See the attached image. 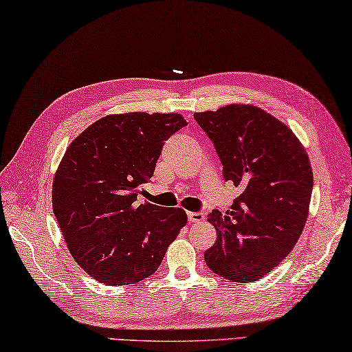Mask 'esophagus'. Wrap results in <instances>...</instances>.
<instances>
[{
    "instance_id": "obj_1",
    "label": "esophagus",
    "mask_w": 352,
    "mask_h": 352,
    "mask_svg": "<svg viewBox=\"0 0 352 352\" xmlns=\"http://www.w3.org/2000/svg\"><path fill=\"white\" fill-rule=\"evenodd\" d=\"M187 218L190 223H203L206 220V215L203 212H188Z\"/></svg>"
}]
</instances>
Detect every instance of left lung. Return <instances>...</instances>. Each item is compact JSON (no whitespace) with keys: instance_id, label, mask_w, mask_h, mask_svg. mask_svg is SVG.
Returning <instances> with one entry per match:
<instances>
[{"instance_id":"8db88e82","label":"left lung","mask_w":352,"mask_h":352,"mask_svg":"<svg viewBox=\"0 0 352 352\" xmlns=\"http://www.w3.org/2000/svg\"><path fill=\"white\" fill-rule=\"evenodd\" d=\"M240 197L212 210L215 245L204 252L212 272L232 282L263 278L290 254L307 220L314 175L290 128L261 107L230 104L193 115Z\"/></svg>"}]
</instances>
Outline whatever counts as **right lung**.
I'll return each instance as SVG.
<instances>
[{"label":"right lung","instance_id":"add662e5","mask_svg":"<svg viewBox=\"0 0 352 352\" xmlns=\"http://www.w3.org/2000/svg\"><path fill=\"white\" fill-rule=\"evenodd\" d=\"M179 113L107 115L74 138L53 182V210L74 261L106 285L151 276L179 230L182 209L138 204Z\"/></svg>","mask_w":352,"mask_h":352}]
</instances>
